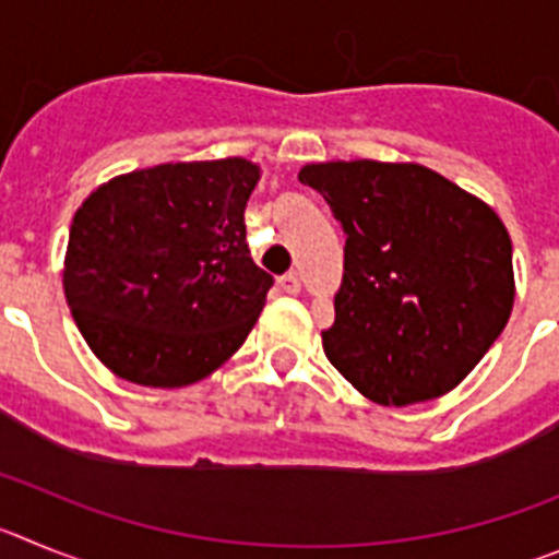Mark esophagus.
<instances>
[{"mask_svg": "<svg viewBox=\"0 0 559 559\" xmlns=\"http://www.w3.org/2000/svg\"><path fill=\"white\" fill-rule=\"evenodd\" d=\"M278 286L286 292V295H298V292H300V275L298 273H286L284 278L278 281Z\"/></svg>", "mask_w": 559, "mask_h": 559, "instance_id": "esophagus-1", "label": "esophagus"}]
</instances>
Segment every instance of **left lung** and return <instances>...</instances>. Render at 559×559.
I'll use <instances>...</instances> for the list:
<instances>
[{"mask_svg":"<svg viewBox=\"0 0 559 559\" xmlns=\"http://www.w3.org/2000/svg\"><path fill=\"white\" fill-rule=\"evenodd\" d=\"M300 183L345 230V273L323 350L365 399H440L499 340L515 300L499 214L420 164L325 160Z\"/></svg>","mask_w":559,"mask_h":559,"instance_id":"obj_1","label":"left lung"}]
</instances>
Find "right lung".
<instances>
[{
    "mask_svg": "<svg viewBox=\"0 0 559 559\" xmlns=\"http://www.w3.org/2000/svg\"><path fill=\"white\" fill-rule=\"evenodd\" d=\"M248 158L117 175L78 209L63 292L80 334L119 379L189 386L242 348L273 275L250 259Z\"/></svg>",
    "mask_w": 559,
    "mask_h": 559,
    "instance_id": "obj_1",
    "label": "right lung"
}]
</instances>
